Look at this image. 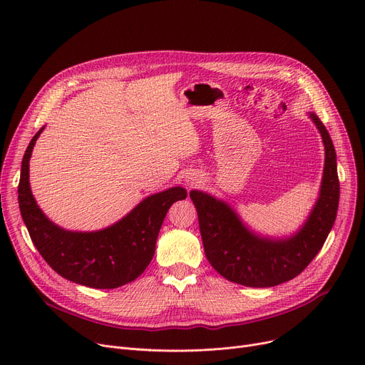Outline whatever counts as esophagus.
Returning a JSON list of instances; mask_svg holds the SVG:
<instances>
[{"label": "esophagus", "mask_w": 365, "mask_h": 365, "mask_svg": "<svg viewBox=\"0 0 365 365\" xmlns=\"http://www.w3.org/2000/svg\"><path fill=\"white\" fill-rule=\"evenodd\" d=\"M200 183H201V179H200V178H189V179H187V186H189V187H197Z\"/></svg>", "instance_id": "obj_1"}]
</instances>
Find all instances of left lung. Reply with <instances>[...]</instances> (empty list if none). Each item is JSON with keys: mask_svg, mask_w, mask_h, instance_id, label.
Wrapping results in <instances>:
<instances>
[{"mask_svg": "<svg viewBox=\"0 0 365 365\" xmlns=\"http://www.w3.org/2000/svg\"><path fill=\"white\" fill-rule=\"evenodd\" d=\"M309 115L322 136L325 164L319 198L296 235L287 240L259 237L244 226L226 202L190 190L205 256L227 281L247 287H274L290 281L312 262L331 231L340 195L336 150L318 115Z\"/></svg>", "mask_w": 365, "mask_h": 365, "instance_id": "left-lung-1", "label": "left lung"}]
</instances>
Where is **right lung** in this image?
I'll list each match as a JSON object with an SVG mask.
<instances>
[{
  "instance_id": "right-lung-1",
  "label": "right lung",
  "mask_w": 365,
  "mask_h": 365,
  "mask_svg": "<svg viewBox=\"0 0 365 365\" xmlns=\"http://www.w3.org/2000/svg\"><path fill=\"white\" fill-rule=\"evenodd\" d=\"M44 127L29 142L19 180V207L29 237L43 259L61 277L91 287L117 289L143 274L150 263L158 232L173 202L186 198L180 186L145 198L115 225L96 232L65 231L36 205L29 187V158Z\"/></svg>"
}]
</instances>
